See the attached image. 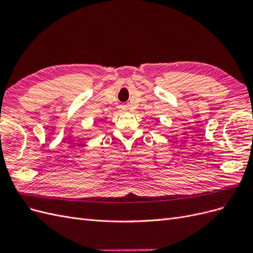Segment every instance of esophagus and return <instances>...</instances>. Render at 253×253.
Wrapping results in <instances>:
<instances>
[{
    "label": "esophagus",
    "mask_w": 253,
    "mask_h": 253,
    "mask_svg": "<svg viewBox=\"0 0 253 253\" xmlns=\"http://www.w3.org/2000/svg\"><path fill=\"white\" fill-rule=\"evenodd\" d=\"M122 111H124V112H126V109H125V108H124V109H122Z\"/></svg>",
    "instance_id": "esophagus-1"
}]
</instances>
